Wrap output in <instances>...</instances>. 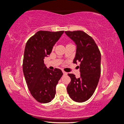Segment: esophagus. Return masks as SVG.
I'll return each mask as SVG.
<instances>
[{
    "instance_id": "34e87169",
    "label": "esophagus",
    "mask_w": 124,
    "mask_h": 124,
    "mask_svg": "<svg viewBox=\"0 0 124 124\" xmlns=\"http://www.w3.org/2000/svg\"><path fill=\"white\" fill-rule=\"evenodd\" d=\"M62 72H63V75H66V74H67V73H66V72H65V71H62Z\"/></svg>"
}]
</instances>
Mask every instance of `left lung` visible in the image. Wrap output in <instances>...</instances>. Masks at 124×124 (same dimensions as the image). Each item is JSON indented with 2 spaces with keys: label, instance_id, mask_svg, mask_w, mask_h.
<instances>
[{
  "label": "left lung",
  "instance_id": "obj_1",
  "mask_svg": "<svg viewBox=\"0 0 124 124\" xmlns=\"http://www.w3.org/2000/svg\"><path fill=\"white\" fill-rule=\"evenodd\" d=\"M77 46L73 63H80L81 77L68 74L71 82L67 87L70 98L78 102L89 100L96 89L101 74V55L94 40L82 31H65Z\"/></svg>",
  "mask_w": 124,
  "mask_h": 124
}]
</instances>
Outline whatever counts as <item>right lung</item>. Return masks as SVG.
<instances>
[{
	"mask_svg": "<svg viewBox=\"0 0 124 124\" xmlns=\"http://www.w3.org/2000/svg\"><path fill=\"white\" fill-rule=\"evenodd\" d=\"M64 31H39L28 40L25 46L23 71L31 94L38 102L48 103L54 98L56 86L63 75L62 70L47 68L45 57L50 54Z\"/></svg>",
	"mask_w": 124,
	"mask_h": 124,
	"instance_id": "right-lung-1",
	"label": "right lung"
}]
</instances>
